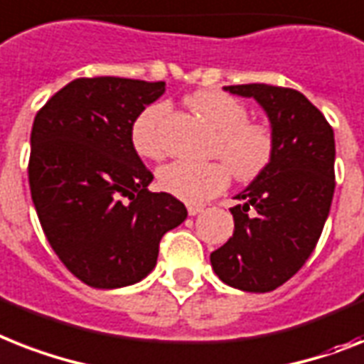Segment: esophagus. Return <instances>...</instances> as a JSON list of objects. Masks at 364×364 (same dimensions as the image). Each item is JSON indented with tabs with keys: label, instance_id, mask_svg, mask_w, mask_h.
<instances>
[{
	"label": "esophagus",
	"instance_id": "obj_1",
	"mask_svg": "<svg viewBox=\"0 0 364 364\" xmlns=\"http://www.w3.org/2000/svg\"><path fill=\"white\" fill-rule=\"evenodd\" d=\"M200 212H204L203 206H197V204H189V206H188V214L189 215H197V214H200Z\"/></svg>",
	"mask_w": 364,
	"mask_h": 364
}]
</instances>
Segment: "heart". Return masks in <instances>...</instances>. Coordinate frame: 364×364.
I'll return each mask as SVG.
<instances>
[{
	"label": "heart",
	"instance_id": "heart-1",
	"mask_svg": "<svg viewBox=\"0 0 364 364\" xmlns=\"http://www.w3.org/2000/svg\"><path fill=\"white\" fill-rule=\"evenodd\" d=\"M188 106L203 117L215 132L214 156L220 161L193 164L173 161L158 171V184L165 193L197 204L221 193L230 182V173L240 182L262 175L272 161L273 137L264 124L249 122L243 104L227 92L203 89L186 98ZM169 111L165 102H156L141 111L132 124V145L146 160H160L165 154L161 122Z\"/></svg>",
	"mask_w": 364,
	"mask_h": 364
}]
</instances>
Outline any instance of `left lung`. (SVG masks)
Returning a JSON list of instances; mask_svg holds the SVG:
<instances>
[{
	"label": "left lung",
	"instance_id": "8db88e82",
	"mask_svg": "<svg viewBox=\"0 0 364 364\" xmlns=\"http://www.w3.org/2000/svg\"><path fill=\"white\" fill-rule=\"evenodd\" d=\"M255 98L269 119L273 156L230 208L234 234L210 255L225 284L272 292L299 272L316 247L335 193V135L299 91L266 83L229 85Z\"/></svg>",
	"mask_w": 364,
	"mask_h": 364
}]
</instances>
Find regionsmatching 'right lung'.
Wrapping results in <instances>:
<instances>
[{"label": "right lung", "instance_id": "obj_1", "mask_svg": "<svg viewBox=\"0 0 364 364\" xmlns=\"http://www.w3.org/2000/svg\"><path fill=\"white\" fill-rule=\"evenodd\" d=\"M165 92V81L77 77L35 117L29 188L38 221L61 262L92 288L139 283L160 240L188 210L152 193V173L132 145V124Z\"/></svg>", "mask_w": 364, "mask_h": 364}]
</instances>
